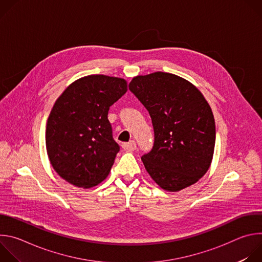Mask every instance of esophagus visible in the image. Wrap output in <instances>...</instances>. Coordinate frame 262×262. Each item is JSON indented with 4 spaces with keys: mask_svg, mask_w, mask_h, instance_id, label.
I'll return each instance as SVG.
<instances>
[{
    "mask_svg": "<svg viewBox=\"0 0 262 262\" xmlns=\"http://www.w3.org/2000/svg\"><path fill=\"white\" fill-rule=\"evenodd\" d=\"M122 147H123L124 150H126V151H134L135 149L137 148V144H136L135 141H129L128 143L122 144Z\"/></svg>",
    "mask_w": 262,
    "mask_h": 262,
    "instance_id": "obj_1",
    "label": "esophagus"
}]
</instances>
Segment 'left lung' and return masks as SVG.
Listing matches in <instances>:
<instances>
[{"label": "left lung", "mask_w": 262, "mask_h": 262, "mask_svg": "<svg viewBox=\"0 0 262 262\" xmlns=\"http://www.w3.org/2000/svg\"><path fill=\"white\" fill-rule=\"evenodd\" d=\"M129 90L149 112L155 129L151 151L141 160L161 188L179 192L208 171L215 124L210 105L191 82L169 72L137 76Z\"/></svg>", "instance_id": "8db88e82"}]
</instances>
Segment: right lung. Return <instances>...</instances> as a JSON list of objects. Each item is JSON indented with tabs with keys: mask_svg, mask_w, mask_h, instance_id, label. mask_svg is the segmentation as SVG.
I'll list each match as a JSON object with an SVG mask.
<instances>
[{
	"mask_svg": "<svg viewBox=\"0 0 262 262\" xmlns=\"http://www.w3.org/2000/svg\"><path fill=\"white\" fill-rule=\"evenodd\" d=\"M126 91L124 79L90 74L58 97L47 122L46 145L51 165L64 180L89 189L106 178L119 151L108 108Z\"/></svg>",
	"mask_w": 262,
	"mask_h": 262,
	"instance_id": "add662e5",
	"label": "right lung"
}]
</instances>
